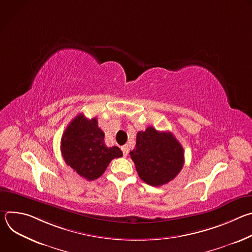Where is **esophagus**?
<instances>
[{"label":"esophagus","mask_w":252,"mask_h":252,"mask_svg":"<svg viewBox=\"0 0 252 252\" xmlns=\"http://www.w3.org/2000/svg\"><path fill=\"white\" fill-rule=\"evenodd\" d=\"M122 151H123V154H124V157H126L128 155V148L126 146H124L122 147Z\"/></svg>","instance_id":"34e87169"}]
</instances>
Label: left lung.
Wrapping results in <instances>:
<instances>
[{"label":"left lung","mask_w":252,"mask_h":252,"mask_svg":"<svg viewBox=\"0 0 252 252\" xmlns=\"http://www.w3.org/2000/svg\"><path fill=\"white\" fill-rule=\"evenodd\" d=\"M129 155L138 176L153 187L172 181L185 163L184 148L173 134L153 126L136 133L135 148Z\"/></svg>","instance_id":"8db88e82"}]
</instances>
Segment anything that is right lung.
<instances>
[{"label":"right lung","mask_w":252,"mask_h":252,"mask_svg":"<svg viewBox=\"0 0 252 252\" xmlns=\"http://www.w3.org/2000/svg\"><path fill=\"white\" fill-rule=\"evenodd\" d=\"M103 139L95 118L78 115L62 136L61 152L65 163L88 181L98 178L114 158L123 157L118 147H106Z\"/></svg>","instance_id":"right-lung-1"}]
</instances>
